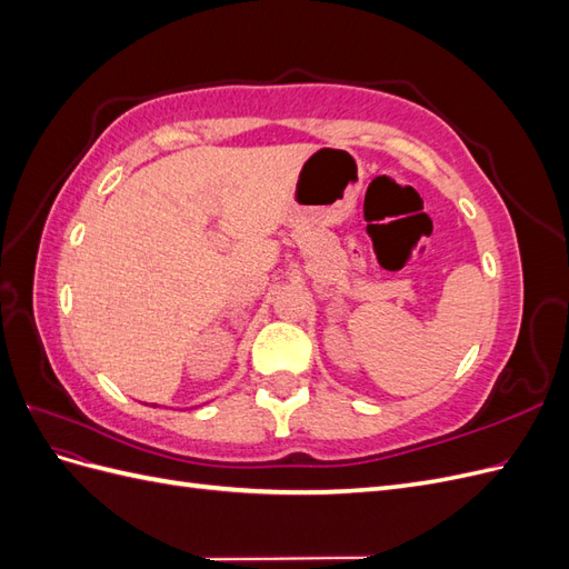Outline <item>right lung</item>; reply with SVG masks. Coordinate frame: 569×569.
<instances>
[{
	"label": "right lung",
	"mask_w": 569,
	"mask_h": 569,
	"mask_svg": "<svg viewBox=\"0 0 569 569\" xmlns=\"http://www.w3.org/2000/svg\"><path fill=\"white\" fill-rule=\"evenodd\" d=\"M153 408H157V403H153Z\"/></svg>",
	"instance_id": "right-lung-1"
}]
</instances>
